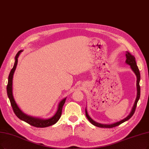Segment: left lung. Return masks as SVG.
I'll return each instance as SVG.
<instances>
[{
	"label": "left lung",
	"mask_w": 149,
	"mask_h": 149,
	"mask_svg": "<svg viewBox=\"0 0 149 149\" xmlns=\"http://www.w3.org/2000/svg\"><path fill=\"white\" fill-rule=\"evenodd\" d=\"M126 63H127L128 65H129L131 67V68L133 71V72L134 73V74H136V77H137V81H136V86H137V97L135 100V102L134 104L133 105V108L132 109V111H131L130 114L126 117L124 119L119 121V122H117L116 123H112V124H109V125H107V124H102V123H100L98 122H95L93 120H92L91 117L88 116L87 109L86 108V116L87 117V118H88V120L90 121V122L93 124V125L98 127H100V128H113V127H117L118 125H119L121 123L125 122V121L129 120L130 118L133 116V115L134 114V113L135 112L136 110V106H137V103H138V100L140 98V93H141V88H140V86H139V81H140V79H141V76H140V72H139V68L136 65V59L135 57L132 56V54H130V52H127L126 53Z\"/></svg>",
	"instance_id": "1"
}]
</instances>
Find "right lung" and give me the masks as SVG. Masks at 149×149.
I'll return each mask as SVG.
<instances>
[{"label":"right lung","mask_w":149,"mask_h":149,"mask_svg":"<svg viewBox=\"0 0 149 149\" xmlns=\"http://www.w3.org/2000/svg\"><path fill=\"white\" fill-rule=\"evenodd\" d=\"M21 52H22V50L19 51L16 55L14 66H13V68L11 69L10 73V74H9V76H8V84H7V91L8 97L10 100L11 107H12L13 110L15 112V114H16V116L18 117L20 120L26 122V123H29V125H31L35 127H38V128H45V127H49L51 125H52L55 124L59 120V118H61V116L62 115V108H63V104L65 103L66 98L63 99L60 102V103L58 104V109L56 113V114L53 117H52L51 118H47V119H43V118H37V117L27 116V114H24V113L19 109V108L18 107V106L17 105L15 100L13 98L12 86H13V74H14L15 71L16 70L17 64V58L19 57V56L20 55Z\"/></svg>","instance_id":"1"}]
</instances>
